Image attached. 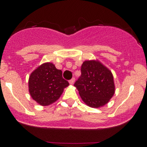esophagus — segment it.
Returning <instances> with one entry per match:
<instances>
[{
	"mask_svg": "<svg viewBox=\"0 0 147 147\" xmlns=\"http://www.w3.org/2000/svg\"><path fill=\"white\" fill-rule=\"evenodd\" d=\"M74 82H75V78H73V79H71V80L69 81L70 85H74Z\"/></svg>",
	"mask_w": 147,
	"mask_h": 147,
	"instance_id": "1",
	"label": "esophagus"
}]
</instances>
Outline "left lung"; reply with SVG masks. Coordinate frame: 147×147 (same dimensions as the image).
Instances as JSON below:
<instances>
[{
	"label": "left lung",
	"instance_id": "1",
	"mask_svg": "<svg viewBox=\"0 0 147 147\" xmlns=\"http://www.w3.org/2000/svg\"><path fill=\"white\" fill-rule=\"evenodd\" d=\"M81 71L74 87L84 103L93 108L107 105L115 91L111 71L98 59H91L83 62Z\"/></svg>",
	"mask_w": 147,
	"mask_h": 147
}]
</instances>
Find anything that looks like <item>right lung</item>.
Listing matches in <instances>:
<instances>
[{
	"instance_id": "add662e5",
	"label": "right lung",
	"mask_w": 147,
	"mask_h": 147,
	"mask_svg": "<svg viewBox=\"0 0 147 147\" xmlns=\"http://www.w3.org/2000/svg\"><path fill=\"white\" fill-rule=\"evenodd\" d=\"M68 85V82L62 78V71L57 69L51 62L39 65L28 78L30 96L41 106H48L57 101Z\"/></svg>"
}]
</instances>
